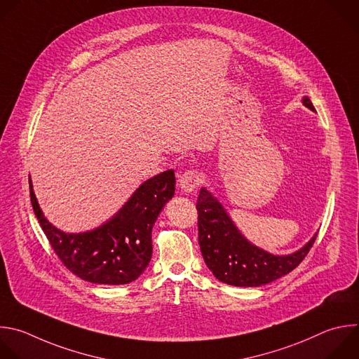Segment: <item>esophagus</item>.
<instances>
[{"label":"esophagus","instance_id":"1","mask_svg":"<svg viewBox=\"0 0 359 359\" xmlns=\"http://www.w3.org/2000/svg\"><path fill=\"white\" fill-rule=\"evenodd\" d=\"M201 183V176L197 170H187L179 177V186L183 193H193Z\"/></svg>","mask_w":359,"mask_h":359}]
</instances>
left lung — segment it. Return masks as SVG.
<instances>
[{"mask_svg": "<svg viewBox=\"0 0 359 359\" xmlns=\"http://www.w3.org/2000/svg\"><path fill=\"white\" fill-rule=\"evenodd\" d=\"M302 101L316 111L309 97H303ZM196 207L203 259L219 282L231 286L255 287L287 275L306 258L317 236V233L313 235L306 245L293 254L273 255L251 244L207 189L200 190Z\"/></svg>", "mask_w": 359, "mask_h": 359, "instance_id": "8db88e82", "label": "left lung"}]
</instances>
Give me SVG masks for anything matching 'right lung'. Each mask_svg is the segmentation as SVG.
<instances>
[{"instance_id":"add662e5","label":"right lung","mask_w":359,"mask_h":359,"mask_svg":"<svg viewBox=\"0 0 359 359\" xmlns=\"http://www.w3.org/2000/svg\"><path fill=\"white\" fill-rule=\"evenodd\" d=\"M175 172L144 182L102 225L86 232H65L43 215L29 177L31 203L53 251L65 266L97 285H127L138 279L152 258V228L175 194Z\"/></svg>"}]
</instances>
